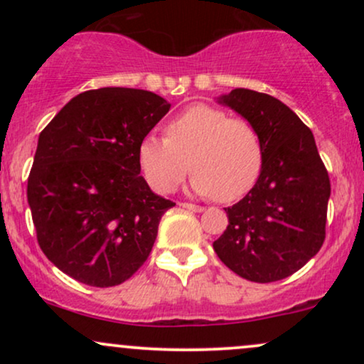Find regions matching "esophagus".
<instances>
[{
	"label": "esophagus",
	"instance_id": "34e87169",
	"mask_svg": "<svg viewBox=\"0 0 364 364\" xmlns=\"http://www.w3.org/2000/svg\"><path fill=\"white\" fill-rule=\"evenodd\" d=\"M179 207L186 208V210H191V212H203V207L202 205H195V203L183 202V203H179Z\"/></svg>",
	"mask_w": 364,
	"mask_h": 364
}]
</instances>
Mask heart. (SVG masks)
Wrapping results in <instances>:
<instances>
[{
  "mask_svg": "<svg viewBox=\"0 0 364 364\" xmlns=\"http://www.w3.org/2000/svg\"><path fill=\"white\" fill-rule=\"evenodd\" d=\"M166 135L149 133L136 149L139 168L157 193H171L193 171L196 195L235 202L257 185L265 161L257 127L243 118H229L217 107L196 104L179 112Z\"/></svg>",
  "mask_w": 364,
  "mask_h": 364,
  "instance_id": "b5f03b06",
  "label": "heart"
}]
</instances>
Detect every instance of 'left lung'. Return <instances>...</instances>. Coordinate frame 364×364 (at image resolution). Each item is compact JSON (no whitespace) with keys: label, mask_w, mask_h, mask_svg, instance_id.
Listing matches in <instances>:
<instances>
[{"label":"left lung","mask_w":364,"mask_h":364,"mask_svg":"<svg viewBox=\"0 0 364 364\" xmlns=\"http://www.w3.org/2000/svg\"><path fill=\"white\" fill-rule=\"evenodd\" d=\"M260 132L265 161L257 185L225 208L217 257L252 282L281 281L318 253L325 240L328 173L311 129L269 94L235 89L219 101Z\"/></svg>","instance_id":"1"}]
</instances>
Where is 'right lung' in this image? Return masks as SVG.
Segmentation results:
<instances>
[{"mask_svg":"<svg viewBox=\"0 0 364 364\" xmlns=\"http://www.w3.org/2000/svg\"><path fill=\"white\" fill-rule=\"evenodd\" d=\"M171 104L149 90L104 87L73 97L39 135L27 200L37 241L61 272L118 286L144 265L166 210L140 176V140Z\"/></svg>","mask_w":364,"mask_h":364,"instance_id":"right-lung-1","label":"right lung"}]
</instances>
